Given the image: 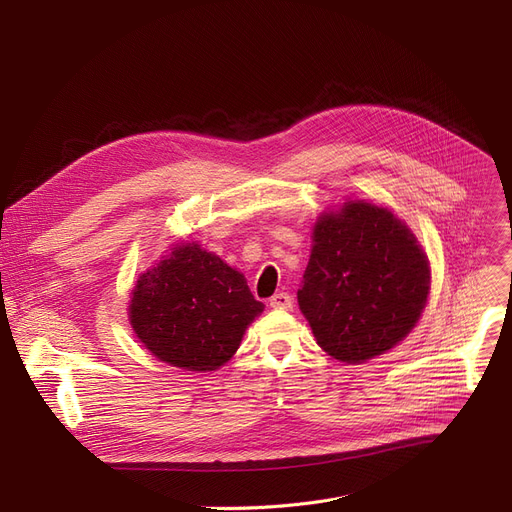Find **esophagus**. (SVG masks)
<instances>
[{
    "instance_id": "obj_1",
    "label": "esophagus",
    "mask_w": 512,
    "mask_h": 512,
    "mask_svg": "<svg viewBox=\"0 0 512 512\" xmlns=\"http://www.w3.org/2000/svg\"><path fill=\"white\" fill-rule=\"evenodd\" d=\"M270 307L274 309H292V297L288 292H276L270 299Z\"/></svg>"
}]
</instances>
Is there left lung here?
Here are the masks:
<instances>
[{
	"mask_svg": "<svg viewBox=\"0 0 512 512\" xmlns=\"http://www.w3.org/2000/svg\"><path fill=\"white\" fill-rule=\"evenodd\" d=\"M297 292L317 344L344 363L405 338L427 303L429 263L394 213L363 201L321 215Z\"/></svg>",
	"mask_w": 512,
	"mask_h": 512,
	"instance_id": "obj_1",
	"label": "left lung"
}]
</instances>
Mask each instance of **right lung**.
<instances>
[{"label": "right lung", "mask_w": 512, "mask_h": 512, "mask_svg": "<svg viewBox=\"0 0 512 512\" xmlns=\"http://www.w3.org/2000/svg\"><path fill=\"white\" fill-rule=\"evenodd\" d=\"M263 311L247 280L199 245H178L132 290L130 324L159 359L188 371H213L236 353Z\"/></svg>", "instance_id": "1"}]
</instances>
